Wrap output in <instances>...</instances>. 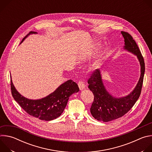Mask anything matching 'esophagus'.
<instances>
[{
  "instance_id": "1",
  "label": "esophagus",
  "mask_w": 152,
  "mask_h": 152,
  "mask_svg": "<svg viewBox=\"0 0 152 152\" xmlns=\"http://www.w3.org/2000/svg\"><path fill=\"white\" fill-rule=\"evenodd\" d=\"M77 84H78V86H79V88L80 90H84V89L85 88V87H86L85 83L83 81H82V80L79 81L78 83H77Z\"/></svg>"
}]
</instances>
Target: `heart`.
I'll return each mask as SVG.
<instances>
[{"label": "heart", "instance_id": "1", "mask_svg": "<svg viewBox=\"0 0 152 152\" xmlns=\"http://www.w3.org/2000/svg\"><path fill=\"white\" fill-rule=\"evenodd\" d=\"M99 44H97V43H93L92 45H91L89 47V49L88 50L90 53H95V52H97V50H99ZM97 66H98V63L96 62L94 65V67H97Z\"/></svg>", "mask_w": 152, "mask_h": 152}]
</instances>
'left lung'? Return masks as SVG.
Returning <instances> with one entry per match:
<instances>
[{
    "instance_id": "8db88e82",
    "label": "left lung",
    "mask_w": 152,
    "mask_h": 152,
    "mask_svg": "<svg viewBox=\"0 0 152 152\" xmlns=\"http://www.w3.org/2000/svg\"><path fill=\"white\" fill-rule=\"evenodd\" d=\"M124 39V50L137 56L141 66V75L134 90L126 96L114 97L106 90L103 85L101 72L96 69L88 80V88L93 92L94 99L90 108L93 117L99 121L107 122L118 118L126 114L138 99L142 89L145 72L143 56L136 42L128 32H121Z\"/></svg>"
}]
</instances>
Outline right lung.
<instances>
[{
	"mask_svg": "<svg viewBox=\"0 0 152 152\" xmlns=\"http://www.w3.org/2000/svg\"><path fill=\"white\" fill-rule=\"evenodd\" d=\"M37 34L30 32L21 42L30 34ZM11 90L13 98L30 115L41 120L50 121L56 119L63 113L69 97L79 91L77 84L69 80L61 84L56 90L48 96L38 100H31L21 96L15 89L11 79Z\"/></svg>",
	"mask_w": 152,
	"mask_h": 152,
	"instance_id": "obj_1",
	"label": "right lung"
}]
</instances>
